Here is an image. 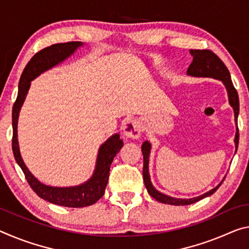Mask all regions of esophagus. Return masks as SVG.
<instances>
[{"label":"esophagus","instance_id":"esophagus-1","mask_svg":"<svg viewBox=\"0 0 249 249\" xmlns=\"http://www.w3.org/2000/svg\"><path fill=\"white\" fill-rule=\"evenodd\" d=\"M142 131H143V126L137 120H129L123 126V133L127 139H139Z\"/></svg>","mask_w":249,"mask_h":249}]
</instances>
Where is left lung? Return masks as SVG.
I'll return each instance as SVG.
<instances>
[{
	"instance_id": "8db88e82",
	"label": "left lung",
	"mask_w": 249,
	"mask_h": 249,
	"mask_svg": "<svg viewBox=\"0 0 249 249\" xmlns=\"http://www.w3.org/2000/svg\"><path fill=\"white\" fill-rule=\"evenodd\" d=\"M191 54L193 56V62L189 65L187 70V75L194 77H212L219 80L224 83L225 88L227 89L228 93V100H230V104L232 108H234L235 114V121L236 125H237V117L239 114V98L237 90L232 85L230 71L226 68V65L224 64L223 61L217 56V55L212 52L210 50H191ZM238 142H239V132H238V126H237V132L235 135V146L236 151L238 147ZM142 153H143L144 157V166H143V178L145 186L147 188L148 194L151 195L153 198H155L157 202L163 203V204H169V205H191L194 204L198 200L205 198L214 194V193L218 189V187L222 185L224 179L217 185L215 188L211 189L210 192L205 193V194L194 197V198H175V197H171L163 194L157 191V189L153 186L151 178H149V173H148V160H149V153H151V144L147 141H145L143 145H142Z\"/></svg>"
}]
</instances>
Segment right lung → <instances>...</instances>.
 <instances>
[{
    "instance_id": "add662e5",
    "label": "right lung",
    "mask_w": 249,
    "mask_h": 249,
    "mask_svg": "<svg viewBox=\"0 0 249 249\" xmlns=\"http://www.w3.org/2000/svg\"><path fill=\"white\" fill-rule=\"evenodd\" d=\"M82 45V42L58 43V44L45 47L35 54L27 63L19 78L18 97L12 110V126H13L12 149H13L15 160L24 173L27 183L41 198L55 205L73 208L85 207L95 204L104 195L105 187L108 181L110 164L123 146V141L120 140V134H114L104 144L101 145L98 149L95 171L88 181L78 186L53 187L47 186L35 178L23 161L18 141V120L19 109L24 103L25 96L29 92L31 81H33L39 74L66 60L76 51L77 47Z\"/></svg>"
}]
</instances>
